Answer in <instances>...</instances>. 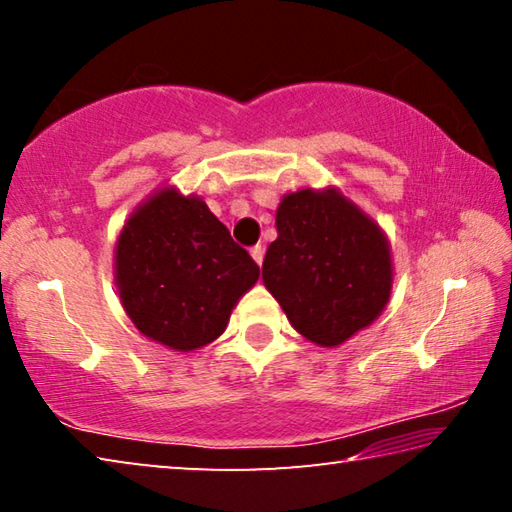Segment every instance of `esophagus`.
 <instances>
[{
  "label": "esophagus",
  "mask_w": 512,
  "mask_h": 512,
  "mask_svg": "<svg viewBox=\"0 0 512 512\" xmlns=\"http://www.w3.org/2000/svg\"><path fill=\"white\" fill-rule=\"evenodd\" d=\"M250 255H253L255 262H257L259 266H262V262H264V246H262V244L253 246V248H250Z\"/></svg>",
  "instance_id": "obj_1"
}]
</instances>
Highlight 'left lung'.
Instances as JSON below:
<instances>
[{
  "mask_svg": "<svg viewBox=\"0 0 512 512\" xmlns=\"http://www.w3.org/2000/svg\"><path fill=\"white\" fill-rule=\"evenodd\" d=\"M262 277L289 323L311 343L341 345L391 296V250L366 214L327 189L282 198Z\"/></svg>",
  "mask_w": 512,
  "mask_h": 512,
  "instance_id": "left-lung-1",
  "label": "left lung"
}]
</instances>
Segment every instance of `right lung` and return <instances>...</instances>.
<instances>
[{
  "label": "right lung",
  "mask_w": 512,
  "mask_h": 512,
  "mask_svg": "<svg viewBox=\"0 0 512 512\" xmlns=\"http://www.w3.org/2000/svg\"><path fill=\"white\" fill-rule=\"evenodd\" d=\"M259 266L201 198L176 189L149 198L121 230L117 287L144 336L189 352L225 332Z\"/></svg>",
  "instance_id": "1"
}]
</instances>
